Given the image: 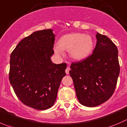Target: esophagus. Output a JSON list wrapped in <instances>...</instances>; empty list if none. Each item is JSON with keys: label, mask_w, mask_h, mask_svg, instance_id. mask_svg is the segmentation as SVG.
Instances as JSON below:
<instances>
[{"label": "esophagus", "mask_w": 127, "mask_h": 127, "mask_svg": "<svg viewBox=\"0 0 127 127\" xmlns=\"http://www.w3.org/2000/svg\"><path fill=\"white\" fill-rule=\"evenodd\" d=\"M70 70V68L69 67H67V68H66V70H65V73H67V74H68V73H69Z\"/></svg>", "instance_id": "1"}]
</instances>
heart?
<instances>
[{
  "instance_id": "heart-1",
  "label": "heart",
  "mask_w": 127,
  "mask_h": 127,
  "mask_svg": "<svg viewBox=\"0 0 127 127\" xmlns=\"http://www.w3.org/2000/svg\"><path fill=\"white\" fill-rule=\"evenodd\" d=\"M94 42L92 37L87 34L72 33L63 35L59 40V44L54 46L55 54L64 55V50L70 51V56L77 60L87 58L93 52Z\"/></svg>"
}]
</instances>
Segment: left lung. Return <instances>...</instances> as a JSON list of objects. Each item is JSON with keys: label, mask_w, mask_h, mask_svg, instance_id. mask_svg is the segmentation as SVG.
Here are the masks:
<instances>
[{"label": "left lung", "mask_w": 127, "mask_h": 127, "mask_svg": "<svg viewBox=\"0 0 127 127\" xmlns=\"http://www.w3.org/2000/svg\"><path fill=\"white\" fill-rule=\"evenodd\" d=\"M92 55L72 62L69 73L77 98L86 107H96L112 96L120 73L118 49L104 35L97 33Z\"/></svg>", "instance_id": "obj_1"}]
</instances>
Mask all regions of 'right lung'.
I'll return each mask as SVG.
<instances>
[{
  "instance_id": "right-lung-1",
  "label": "right lung",
  "mask_w": 127,
  "mask_h": 127,
  "mask_svg": "<svg viewBox=\"0 0 127 127\" xmlns=\"http://www.w3.org/2000/svg\"><path fill=\"white\" fill-rule=\"evenodd\" d=\"M55 35L52 29L33 32L23 38L10 55L9 80L17 96L24 105L46 110L54 105L67 64H55Z\"/></svg>"
}]
</instances>
